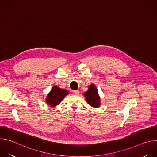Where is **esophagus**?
<instances>
[{"label":"esophagus","mask_w":157,"mask_h":157,"mask_svg":"<svg viewBox=\"0 0 157 157\" xmlns=\"http://www.w3.org/2000/svg\"><path fill=\"white\" fill-rule=\"evenodd\" d=\"M72 93L75 95H78L79 93V90H73L72 91Z\"/></svg>","instance_id":"obj_1"}]
</instances>
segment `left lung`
<instances>
[{"label": "left lung", "mask_w": 157, "mask_h": 157, "mask_svg": "<svg viewBox=\"0 0 157 157\" xmlns=\"http://www.w3.org/2000/svg\"><path fill=\"white\" fill-rule=\"evenodd\" d=\"M84 97L87 102L93 107H98L100 105V98L99 97L98 90L94 84H91L89 87L88 91L84 94Z\"/></svg>", "instance_id": "8db88e82"}]
</instances>
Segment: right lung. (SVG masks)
<instances>
[{
    "mask_svg": "<svg viewBox=\"0 0 157 157\" xmlns=\"http://www.w3.org/2000/svg\"><path fill=\"white\" fill-rule=\"evenodd\" d=\"M69 92L59 88L57 86H54L51 90V92L48 94L47 98V103L52 107H55L58 105L63 98L68 94Z\"/></svg>",
    "mask_w": 157,
    "mask_h": 157,
    "instance_id": "1",
    "label": "right lung"
}]
</instances>
